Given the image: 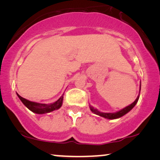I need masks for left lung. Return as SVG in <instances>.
I'll return each mask as SVG.
<instances>
[{
	"label": "left lung",
	"instance_id": "1",
	"mask_svg": "<svg viewBox=\"0 0 160 160\" xmlns=\"http://www.w3.org/2000/svg\"><path fill=\"white\" fill-rule=\"evenodd\" d=\"M141 84L140 85V91H141ZM139 99V95L138 96V98H136V100H135L134 102H132V104H130V106L125 107V108L122 109L116 113H103V112H100V111H98L97 109L94 108L92 106H89V108H90V110L92 111L94 113L97 114L98 116H100V117L106 118V119H118V118L122 117V116L125 115L127 113H128L129 111H130L132 109L134 108V106L136 105L138 100Z\"/></svg>",
	"mask_w": 160,
	"mask_h": 160
}]
</instances>
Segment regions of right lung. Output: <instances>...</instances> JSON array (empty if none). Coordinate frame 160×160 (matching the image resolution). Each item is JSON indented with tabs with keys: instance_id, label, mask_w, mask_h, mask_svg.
Here are the masks:
<instances>
[{
	"instance_id": "right-lung-1",
	"label": "right lung",
	"mask_w": 160,
	"mask_h": 160,
	"mask_svg": "<svg viewBox=\"0 0 160 160\" xmlns=\"http://www.w3.org/2000/svg\"><path fill=\"white\" fill-rule=\"evenodd\" d=\"M18 98L20 99L22 102L27 107V108L32 111V112L38 113V114H43V113H49L52 112L54 110H58L62 106V100H63V95L59 98L56 102H53V103L50 104H43L39 103V102H32L30 100H26L25 98H23L19 95V94L17 93Z\"/></svg>"
}]
</instances>
